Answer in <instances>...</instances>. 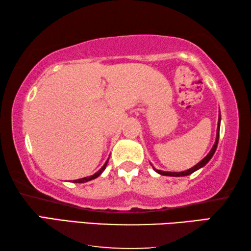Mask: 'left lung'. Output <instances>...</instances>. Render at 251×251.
Masks as SVG:
<instances>
[{"label": "left lung", "mask_w": 251, "mask_h": 251, "mask_svg": "<svg viewBox=\"0 0 251 251\" xmlns=\"http://www.w3.org/2000/svg\"><path fill=\"white\" fill-rule=\"evenodd\" d=\"M220 120H222V117H220V114H219V117H218V126H217V134H216V141H215L214 146H212V148L210 150V151L208 152V154H207V156L205 157V158H202L201 161H199V163H198L197 165H195V166H194V167H192V168L187 169V171H184V172H178V173H177V172H163V171H159V169H156L155 167H152V168H154V171H155L156 173L160 174V175H163V176L181 177V176H188V175H190V174H193L194 172L198 171V169L202 168V167L205 166V165L208 163V161H209V160L211 159V157L214 156L216 150H217L218 139H219V129H220Z\"/></svg>", "instance_id": "obj_1"}]
</instances>
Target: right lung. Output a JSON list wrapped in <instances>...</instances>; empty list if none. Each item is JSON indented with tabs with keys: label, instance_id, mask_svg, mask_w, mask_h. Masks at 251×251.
Here are the masks:
<instances>
[{
	"label": "right lung",
	"instance_id": "add662e5",
	"mask_svg": "<svg viewBox=\"0 0 251 251\" xmlns=\"http://www.w3.org/2000/svg\"><path fill=\"white\" fill-rule=\"evenodd\" d=\"M108 159H109V158H108ZM108 159L106 160V163L103 165V167H101L99 172L95 173L94 175H92V176H90V177H84V178H79V179L73 180V182H86V181H90V180H92V179H95V178L99 177V176L100 175V174L105 171V168H106V165H107V163H108Z\"/></svg>",
	"mask_w": 251,
	"mask_h": 251
}]
</instances>
